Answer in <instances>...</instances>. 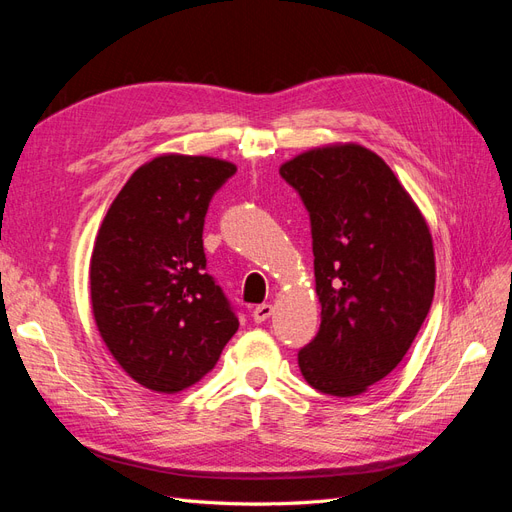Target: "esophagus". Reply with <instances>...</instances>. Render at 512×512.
Returning <instances> with one entry per match:
<instances>
[{
    "instance_id": "obj_1",
    "label": "esophagus",
    "mask_w": 512,
    "mask_h": 512,
    "mask_svg": "<svg viewBox=\"0 0 512 512\" xmlns=\"http://www.w3.org/2000/svg\"><path fill=\"white\" fill-rule=\"evenodd\" d=\"M273 312V307L269 303H262V305H256L254 312H252V318L254 322H265Z\"/></svg>"
}]
</instances>
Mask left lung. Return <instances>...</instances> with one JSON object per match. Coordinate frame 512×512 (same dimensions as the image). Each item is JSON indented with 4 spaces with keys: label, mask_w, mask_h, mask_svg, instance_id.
<instances>
[{
    "label": "left lung",
    "mask_w": 512,
    "mask_h": 512,
    "mask_svg": "<svg viewBox=\"0 0 512 512\" xmlns=\"http://www.w3.org/2000/svg\"><path fill=\"white\" fill-rule=\"evenodd\" d=\"M312 224L316 337L299 350L316 391L354 397L404 359L436 288L427 222L386 162L361 145L305 151L280 168Z\"/></svg>",
    "instance_id": "8db88e82"
}]
</instances>
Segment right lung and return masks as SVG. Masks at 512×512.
<instances>
[{"label": "right lung", "instance_id": "right-lung-1", "mask_svg": "<svg viewBox=\"0 0 512 512\" xmlns=\"http://www.w3.org/2000/svg\"><path fill=\"white\" fill-rule=\"evenodd\" d=\"M237 166L207 156L143 164L123 185L91 254V307L106 348L156 393H179L215 367L239 318L207 273L205 215Z\"/></svg>", "mask_w": 512, "mask_h": 512}]
</instances>
